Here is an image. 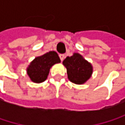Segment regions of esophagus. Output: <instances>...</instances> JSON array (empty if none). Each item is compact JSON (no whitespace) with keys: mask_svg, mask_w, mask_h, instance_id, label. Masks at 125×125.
<instances>
[{"mask_svg":"<svg viewBox=\"0 0 125 125\" xmlns=\"http://www.w3.org/2000/svg\"><path fill=\"white\" fill-rule=\"evenodd\" d=\"M59 57H60V59H61V61L62 62L63 60L65 59V55H64V54H59Z\"/></svg>","mask_w":125,"mask_h":125,"instance_id":"34e87169","label":"esophagus"}]
</instances>
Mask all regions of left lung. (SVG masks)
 <instances>
[{"mask_svg":"<svg viewBox=\"0 0 125 125\" xmlns=\"http://www.w3.org/2000/svg\"><path fill=\"white\" fill-rule=\"evenodd\" d=\"M66 68L68 79L73 83L84 84L90 79L93 73V66L83 56L74 53L72 56H67L63 62Z\"/></svg>","mask_w":125,"mask_h":125,"instance_id":"left-lung-1","label":"left lung"}]
</instances>
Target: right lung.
<instances>
[{
    "mask_svg": "<svg viewBox=\"0 0 125 125\" xmlns=\"http://www.w3.org/2000/svg\"><path fill=\"white\" fill-rule=\"evenodd\" d=\"M60 62L58 53L55 51H50L36 57L28 66L27 73L33 83H40L47 79L51 66Z\"/></svg>",
    "mask_w": 125,
    "mask_h": 125,
    "instance_id": "1",
    "label": "right lung"
}]
</instances>
